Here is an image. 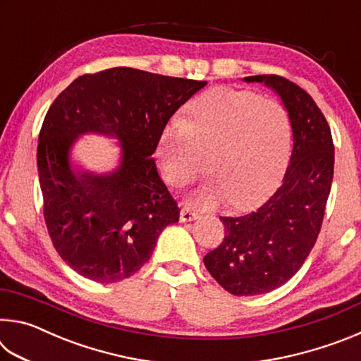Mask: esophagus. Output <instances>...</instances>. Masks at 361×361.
Listing matches in <instances>:
<instances>
[{"mask_svg": "<svg viewBox=\"0 0 361 361\" xmlns=\"http://www.w3.org/2000/svg\"><path fill=\"white\" fill-rule=\"evenodd\" d=\"M199 218V213L192 210L191 207H183L181 212H180V221L181 223H186V221H192V219Z\"/></svg>", "mask_w": 361, "mask_h": 361, "instance_id": "obj_1", "label": "esophagus"}]
</instances>
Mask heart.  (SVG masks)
<instances>
[{
    "instance_id": "1",
    "label": "heart",
    "mask_w": 361,
    "mask_h": 361,
    "mask_svg": "<svg viewBox=\"0 0 361 361\" xmlns=\"http://www.w3.org/2000/svg\"><path fill=\"white\" fill-rule=\"evenodd\" d=\"M285 108L248 90L212 89L189 103L186 119L162 130L157 157L164 178L185 188L202 172L212 180L192 202L210 207L228 199L247 207L261 199L282 175L290 149Z\"/></svg>"
}]
</instances>
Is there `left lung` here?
<instances>
[{
	"instance_id": "obj_1",
	"label": "left lung",
	"mask_w": 361,
	"mask_h": 361,
	"mask_svg": "<svg viewBox=\"0 0 361 361\" xmlns=\"http://www.w3.org/2000/svg\"><path fill=\"white\" fill-rule=\"evenodd\" d=\"M276 90L288 111L293 151L282 185L258 210L219 216L224 239L204 256L212 277L235 296L264 295L285 285L314 248L334 172L325 116L298 84L277 75L243 78Z\"/></svg>"
}]
</instances>
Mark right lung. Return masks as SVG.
Segmentation results:
<instances>
[{
    "instance_id": "obj_1",
    "label": "right lung",
    "mask_w": 361,
    "mask_h": 361,
    "mask_svg": "<svg viewBox=\"0 0 361 361\" xmlns=\"http://www.w3.org/2000/svg\"><path fill=\"white\" fill-rule=\"evenodd\" d=\"M205 84L118 66L79 76L54 100L38 140L42 212L54 248L79 276L129 279L162 229L178 221L151 156L169 119ZM84 133L118 140V169L95 176L71 167L69 151Z\"/></svg>"
}]
</instances>
